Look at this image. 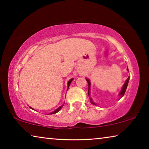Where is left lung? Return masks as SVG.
I'll return each mask as SVG.
<instances>
[{"instance_id":"8db88e82","label":"left lung","mask_w":149,"mask_h":149,"mask_svg":"<svg viewBox=\"0 0 149 149\" xmlns=\"http://www.w3.org/2000/svg\"><path fill=\"white\" fill-rule=\"evenodd\" d=\"M127 70L128 71V68H127ZM129 79H130V77H128V79H126V81H125V83H124V86H123V89H122V90H121L119 96H120V98H121L122 97H123V96H124V94H125V92H126V88H127V86H128V81H129ZM86 81H88V96H90V80H89V79H86ZM90 101H91V103L93 104H94V105H96V104H95V103L93 102V101H92V98H90Z\"/></svg>"}]
</instances>
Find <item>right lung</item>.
Masks as SVG:
<instances>
[{"label": "right lung", "instance_id": "obj_1", "mask_svg": "<svg viewBox=\"0 0 149 149\" xmlns=\"http://www.w3.org/2000/svg\"><path fill=\"white\" fill-rule=\"evenodd\" d=\"M73 79H74V78H73V79H70V81H68V88H69V87H70V85L71 82H72V80H73ZM63 106H60V107H59V108H57V110H55V111H53V112H52V113H50V114H55V113L58 112H59V110H60L61 109V108H62V107H63ZM30 108H31V107H30ZM32 109H33V108H32Z\"/></svg>", "mask_w": 149, "mask_h": 149}]
</instances>
